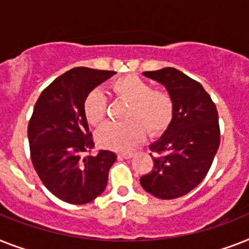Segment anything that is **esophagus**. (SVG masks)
<instances>
[{
	"label": "esophagus",
	"instance_id": "1",
	"mask_svg": "<svg viewBox=\"0 0 249 249\" xmlns=\"http://www.w3.org/2000/svg\"><path fill=\"white\" fill-rule=\"evenodd\" d=\"M120 158H124V159H129V158L133 157V153H131V151H126V153H120V155H118Z\"/></svg>",
	"mask_w": 249,
	"mask_h": 249
}]
</instances>
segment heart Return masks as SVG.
I'll return each instance as SVG.
<instances>
[{
	"label": "heart",
	"mask_w": 249,
	"mask_h": 249,
	"mask_svg": "<svg viewBox=\"0 0 249 249\" xmlns=\"http://www.w3.org/2000/svg\"><path fill=\"white\" fill-rule=\"evenodd\" d=\"M110 96L127 102L123 122L107 123L96 135L98 142L108 149L126 151L143 136L163 132L173 120L174 100L169 91L153 89L151 84L136 75L118 77L109 85ZM108 113V96L94 89L85 96L84 114L92 126L104 122Z\"/></svg>",
	"instance_id": "obj_1"
}]
</instances>
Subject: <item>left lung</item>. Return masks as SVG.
I'll use <instances>...</instances> for the list:
<instances>
[{"instance_id":"obj_1","label":"left lung","mask_w":249,"mask_h":249,"mask_svg":"<svg viewBox=\"0 0 249 249\" xmlns=\"http://www.w3.org/2000/svg\"><path fill=\"white\" fill-rule=\"evenodd\" d=\"M143 75L165 85L174 114L163 137L150 146L153 169L140 183L158 198L173 200L198 186L210 170L220 145L217 109L198 81L173 67Z\"/></svg>"}]
</instances>
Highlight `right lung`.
Instances as JSON below:
<instances>
[{
  "label": "right lung",
  "instance_id": "add662e5",
  "mask_svg": "<svg viewBox=\"0 0 249 249\" xmlns=\"http://www.w3.org/2000/svg\"><path fill=\"white\" fill-rule=\"evenodd\" d=\"M114 71L76 67L49 84L36 100L28 124L30 158L47 190L59 200L83 205L106 190L117 155L99 150L84 114L85 96Z\"/></svg>",
  "mask_w": 249,
  "mask_h": 249
}]
</instances>
